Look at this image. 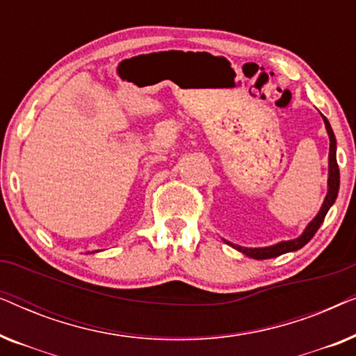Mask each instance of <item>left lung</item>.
Returning a JSON list of instances; mask_svg holds the SVG:
<instances>
[{
	"instance_id": "8db88e82",
	"label": "left lung",
	"mask_w": 356,
	"mask_h": 356,
	"mask_svg": "<svg viewBox=\"0 0 356 356\" xmlns=\"http://www.w3.org/2000/svg\"><path fill=\"white\" fill-rule=\"evenodd\" d=\"M324 126L325 131L329 134V173H327V194H325L323 206H321L318 216H316L313 220H311L303 233L298 238H293V240H286V241H279L275 245L270 246H264V248H243L240 245H233V243L223 240L227 245H230L232 248H235L236 251L243 252V254L248 257H252V259H270V257H277L280 254H285V252H293L298 251L303 248L306 243H308L311 238L314 236V233L319 230L321 223L324 222L325 213L329 212V209L334 206L335 199H337L339 194V186H340V173H339V165H337V140H335L334 131L330 128V123L325 118L324 115Z\"/></svg>"
}]
</instances>
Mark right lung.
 Instances as JSON below:
<instances>
[{"mask_svg":"<svg viewBox=\"0 0 356 356\" xmlns=\"http://www.w3.org/2000/svg\"><path fill=\"white\" fill-rule=\"evenodd\" d=\"M94 252H99V251H92V254H94ZM87 254H89V252H87Z\"/></svg>","mask_w":356,"mask_h":356,"instance_id":"obj_1","label":"right lung"}]
</instances>
